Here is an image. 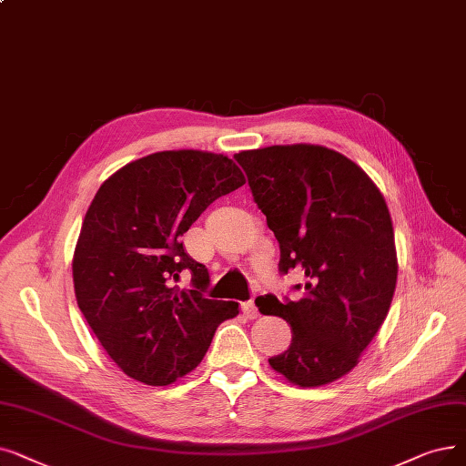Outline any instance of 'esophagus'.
<instances>
[{
	"label": "esophagus",
	"instance_id": "esophagus-1",
	"mask_svg": "<svg viewBox=\"0 0 466 466\" xmlns=\"http://www.w3.org/2000/svg\"><path fill=\"white\" fill-rule=\"evenodd\" d=\"M241 312H244V314H246V318H249V319L258 318V310H257V307H255V302H253V300L244 302V305H241Z\"/></svg>",
	"mask_w": 466,
	"mask_h": 466
}]
</instances>
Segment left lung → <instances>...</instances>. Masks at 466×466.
I'll list each match as a JSON object with an SVG mask.
<instances>
[{
	"label": "left lung",
	"mask_w": 466,
	"mask_h": 466,
	"mask_svg": "<svg viewBox=\"0 0 466 466\" xmlns=\"http://www.w3.org/2000/svg\"><path fill=\"white\" fill-rule=\"evenodd\" d=\"M234 157L278 239L279 270L307 276L297 300H255L260 314L293 329L291 347L268 363L297 387H323L358 366L389 314L398 255L387 201L358 164L319 145H274Z\"/></svg>",
	"instance_id": "left-lung-1"
}]
</instances>
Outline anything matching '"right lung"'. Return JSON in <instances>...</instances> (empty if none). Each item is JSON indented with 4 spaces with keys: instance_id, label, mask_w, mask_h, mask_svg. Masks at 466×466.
<instances>
[{
    "instance_id": "obj_1",
    "label": "right lung",
    "mask_w": 466,
    "mask_h": 466,
    "mask_svg": "<svg viewBox=\"0 0 466 466\" xmlns=\"http://www.w3.org/2000/svg\"><path fill=\"white\" fill-rule=\"evenodd\" d=\"M246 185L228 156L164 150L110 175L86 213L72 258L77 307L127 377L166 387L204 360L218 323L238 302L201 295L204 265L180 244L209 204ZM193 272L195 288L172 286Z\"/></svg>"
}]
</instances>
